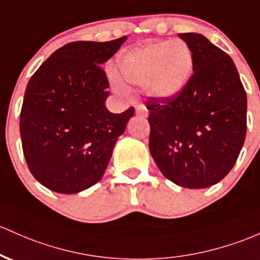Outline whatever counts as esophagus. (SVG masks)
Instances as JSON below:
<instances>
[{
    "label": "esophagus",
    "mask_w": 260,
    "mask_h": 260,
    "mask_svg": "<svg viewBox=\"0 0 260 260\" xmlns=\"http://www.w3.org/2000/svg\"><path fill=\"white\" fill-rule=\"evenodd\" d=\"M136 113L138 116H142V117H147L148 116V110L147 107L144 106L143 104H139L138 106L136 108Z\"/></svg>",
    "instance_id": "obj_1"
}]
</instances>
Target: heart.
I'll use <instances>...</instances> for the list:
<instances>
[{
    "mask_svg": "<svg viewBox=\"0 0 260 260\" xmlns=\"http://www.w3.org/2000/svg\"><path fill=\"white\" fill-rule=\"evenodd\" d=\"M118 67L127 82L145 85L153 98L169 99L189 82L193 68L192 51L182 41L154 43L124 54ZM112 84L117 92L127 93L119 79L113 76Z\"/></svg>",
    "mask_w": 260,
    "mask_h": 260,
    "instance_id": "heart-1",
    "label": "heart"
}]
</instances>
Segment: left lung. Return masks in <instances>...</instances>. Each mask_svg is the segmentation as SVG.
<instances>
[{"label":"left lung","mask_w":260,"mask_h":260,"mask_svg":"<svg viewBox=\"0 0 260 260\" xmlns=\"http://www.w3.org/2000/svg\"><path fill=\"white\" fill-rule=\"evenodd\" d=\"M179 38L192 51L193 73L178 95L149 98V150L162 175L187 189L221 181L247 133V93L231 56L198 33Z\"/></svg>","instance_id":"obj_1"}]
</instances>
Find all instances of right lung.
<instances>
[{
  "mask_svg": "<svg viewBox=\"0 0 260 260\" xmlns=\"http://www.w3.org/2000/svg\"><path fill=\"white\" fill-rule=\"evenodd\" d=\"M125 39L65 44L28 82L19 116L22 148L32 175L51 191L76 193L95 185L135 115V107L112 113L105 105L110 84L101 64Z\"/></svg>",
  "mask_w": 260,
  "mask_h": 260,
  "instance_id": "obj_1",
  "label": "right lung"
}]
</instances>
